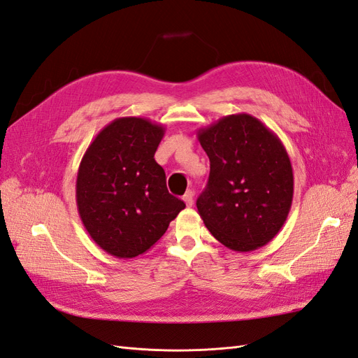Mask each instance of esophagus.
<instances>
[{"label":"esophagus","instance_id":"esophagus-1","mask_svg":"<svg viewBox=\"0 0 358 358\" xmlns=\"http://www.w3.org/2000/svg\"><path fill=\"white\" fill-rule=\"evenodd\" d=\"M183 201H185V204L188 206V208H191L192 203H194V192L191 189L185 192V196H183Z\"/></svg>","mask_w":358,"mask_h":358}]
</instances>
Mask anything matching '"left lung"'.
<instances>
[{"label": "left lung", "instance_id": "obj_1", "mask_svg": "<svg viewBox=\"0 0 358 358\" xmlns=\"http://www.w3.org/2000/svg\"><path fill=\"white\" fill-rule=\"evenodd\" d=\"M210 161L208 187L197 199L212 236L231 251L251 252L282 229L294 194V175L280 138L248 113L200 128Z\"/></svg>", "mask_w": 358, "mask_h": 358}]
</instances>
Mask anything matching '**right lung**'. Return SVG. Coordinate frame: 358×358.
Masks as SVG:
<instances>
[{"mask_svg": "<svg viewBox=\"0 0 358 358\" xmlns=\"http://www.w3.org/2000/svg\"><path fill=\"white\" fill-rule=\"evenodd\" d=\"M164 133L146 117H117L95 136L80 161V220L91 239L116 258L149 251L185 209L167 191L164 169L154 158Z\"/></svg>", "mask_w": 358, "mask_h": 358, "instance_id": "add662e5", "label": "right lung"}]
</instances>
